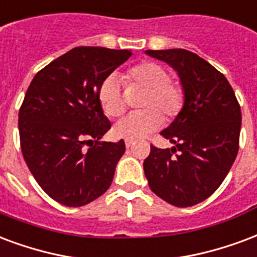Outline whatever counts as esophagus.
Wrapping results in <instances>:
<instances>
[{
	"label": "esophagus",
	"instance_id": "esophagus-1",
	"mask_svg": "<svg viewBox=\"0 0 257 257\" xmlns=\"http://www.w3.org/2000/svg\"><path fill=\"white\" fill-rule=\"evenodd\" d=\"M134 144H135V140H132V139H126V140H125V147L126 148L132 147Z\"/></svg>",
	"mask_w": 257,
	"mask_h": 257
}]
</instances>
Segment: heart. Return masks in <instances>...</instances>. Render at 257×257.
<instances>
[{
	"label": "heart",
	"mask_w": 257,
	"mask_h": 257,
	"mask_svg": "<svg viewBox=\"0 0 257 257\" xmlns=\"http://www.w3.org/2000/svg\"><path fill=\"white\" fill-rule=\"evenodd\" d=\"M128 85L146 90L140 100L144 110L131 113L115 122L113 132L123 139H142L162 125V114L166 119L176 118L185 104V91L178 81L170 79L165 66L146 61L132 66L122 76ZM100 107L107 117H118L125 111L121 80L115 75L104 79L98 90Z\"/></svg>",
	"instance_id": "b5f03b06"
}]
</instances>
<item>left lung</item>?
Listing matches in <instances>:
<instances>
[{
	"mask_svg": "<svg viewBox=\"0 0 257 257\" xmlns=\"http://www.w3.org/2000/svg\"><path fill=\"white\" fill-rule=\"evenodd\" d=\"M176 70L185 104L161 135L172 148L151 146L143 166L151 191L176 207L206 200L219 188L238 153L241 109L219 70L184 49L146 50Z\"/></svg>",
	"mask_w": 257,
	"mask_h": 257,
	"instance_id": "obj_1",
	"label": "left lung"
}]
</instances>
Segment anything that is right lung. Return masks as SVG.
<instances>
[{
    "instance_id": "obj_1",
    "label": "right lung",
    "mask_w": 257,
    "mask_h": 257,
    "mask_svg": "<svg viewBox=\"0 0 257 257\" xmlns=\"http://www.w3.org/2000/svg\"><path fill=\"white\" fill-rule=\"evenodd\" d=\"M131 56V50L75 47L39 70L26 92L19 111L23 157L42 189L64 206H85L113 181L125 143L100 142L111 125L98 90Z\"/></svg>"
}]
</instances>
